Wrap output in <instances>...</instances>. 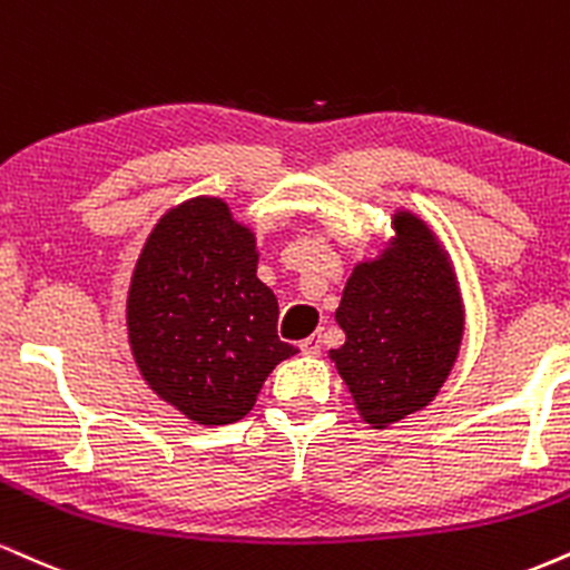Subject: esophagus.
<instances>
[{
	"label": "esophagus",
	"mask_w": 570,
	"mask_h": 570,
	"mask_svg": "<svg viewBox=\"0 0 570 570\" xmlns=\"http://www.w3.org/2000/svg\"><path fill=\"white\" fill-rule=\"evenodd\" d=\"M299 351H303L305 355H318L321 353V340L318 337H307L299 342Z\"/></svg>",
	"instance_id": "34e87169"
}]
</instances>
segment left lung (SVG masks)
Wrapping results in <instances>:
<instances>
[{"instance_id":"left-lung-1","label":"left lung","mask_w":570,"mask_h":570,"mask_svg":"<svg viewBox=\"0 0 570 570\" xmlns=\"http://www.w3.org/2000/svg\"><path fill=\"white\" fill-rule=\"evenodd\" d=\"M393 228L380 257L353 267L334 313L345 345L328 353L376 430L433 401L464 332L454 267L435 233L411 212H395Z\"/></svg>"}]
</instances>
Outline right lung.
<instances>
[{
  "label": "right lung",
  "instance_id": "right-lung-1",
  "mask_svg": "<svg viewBox=\"0 0 570 570\" xmlns=\"http://www.w3.org/2000/svg\"><path fill=\"white\" fill-rule=\"evenodd\" d=\"M257 257L255 233L212 196L169 209L137 257L129 347L150 390L196 424L242 420L267 374L299 353L278 340Z\"/></svg>",
  "mask_w": 570,
  "mask_h": 570
}]
</instances>
